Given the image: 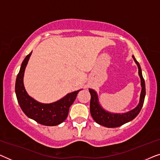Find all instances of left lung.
Segmentation results:
<instances>
[{
  "label": "left lung",
  "instance_id": "1",
  "mask_svg": "<svg viewBox=\"0 0 160 160\" xmlns=\"http://www.w3.org/2000/svg\"><path fill=\"white\" fill-rule=\"evenodd\" d=\"M132 58L137 64L138 68V74L140 78H141V85L142 88L141 95H140L139 103L134 109L127 113H122L108 112V111L102 108V106L100 105L97 92L92 89H89L91 95L90 113L93 119L100 125L106 127V128H118V127L122 126V124L128 123V122L134 119L140 113L142 107H143L146 95L145 81L143 79V75H142L141 68L139 62H138L133 55Z\"/></svg>",
  "mask_w": 160,
  "mask_h": 160
}]
</instances>
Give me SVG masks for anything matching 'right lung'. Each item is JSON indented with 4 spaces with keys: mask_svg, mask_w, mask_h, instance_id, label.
<instances>
[{
    "mask_svg": "<svg viewBox=\"0 0 160 160\" xmlns=\"http://www.w3.org/2000/svg\"><path fill=\"white\" fill-rule=\"evenodd\" d=\"M32 52L26 56L22 63L15 84L17 101L28 117L46 126H56L65 121L68 115L69 108L76 100L81 89L68 93L64 98L52 103H41L28 95L24 87L23 78L25 68Z\"/></svg>",
    "mask_w": 160,
    "mask_h": 160,
    "instance_id": "obj_1",
    "label": "right lung"
}]
</instances>
